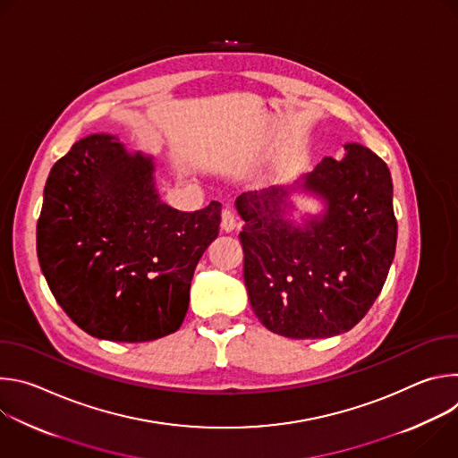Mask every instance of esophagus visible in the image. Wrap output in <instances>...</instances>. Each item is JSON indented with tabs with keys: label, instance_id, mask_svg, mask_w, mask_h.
Segmentation results:
<instances>
[{
	"label": "esophagus",
	"instance_id": "34e87169",
	"mask_svg": "<svg viewBox=\"0 0 458 458\" xmlns=\"http://www.w3.org/2000/svg\"><path fill=\"white\" fill-rule=\"evenodd\" d=\"M221 226L225 232H232L237 226V214L233 208H225L221 214Z\"/></svg>",
	"mask_w": 458,
	"mask_h": 458
}]
</instances>
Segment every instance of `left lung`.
I'll return each instance as SVG.
<instances>
[{"label":"left lung","instance_id":"1","mask_svg":"<svg viewBox=\"0 0 458 458\" xmlns=\"http://www.w3.org/2000/svg\"><path fill=\"white\" fill-rule=\"evenodd\" d=\"M324 157L292 184L241 193L244 284L253 313L274 334L326 339L352 330L378 297L397 246L387 165L359 143ZM321 199L320 215L289 216L291 195Z\"/></svg>","mask_w":458,"mask_h":458}]
</instances>
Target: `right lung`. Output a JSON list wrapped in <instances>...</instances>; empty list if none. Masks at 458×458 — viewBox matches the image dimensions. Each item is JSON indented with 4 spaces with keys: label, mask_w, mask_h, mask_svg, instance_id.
<instances>
[{
    "label": "right lung",
    "mask_w": 458,
    "mask_h": 458,
    "mask_svg": "<svg viewBox=\"0 0 458 458\" xmlns=\"http://www.w3.org/2000/svg\"><path fill=\"white\" fill-rule=\"evenodd\" d=\"M154 157L115 136L80 140L50 170L36 228L41 272L83 332L147 343L179 330L221 203L179 212L161 201Z\"/></svg>",
    "instance_id": "add662e5"
}]
</instances>
